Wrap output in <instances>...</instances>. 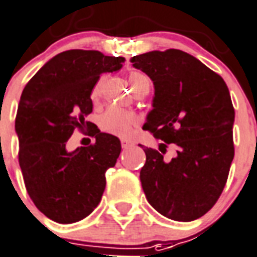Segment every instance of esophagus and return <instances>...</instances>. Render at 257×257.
I'll return each mask as SVG.
<instances>
[{"label":"esophagus","instance_id":"esophagus-1","mask_svg":"<svg viewBox=\"0 0 257 257\" xmlns=\"http://www.w3.org/2000/svg\"><path fill=\"white\" fill-rule=\"evenodd\" d=\"M120 145H122V149H128V147H131V146H133V143L128 141H126V139H122V141H120Z\"/></svg>","mask_w":257,"mask_h":257}]
</instances>
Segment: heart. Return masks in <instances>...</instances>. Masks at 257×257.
<instances>
[{
	"label": "heart",
	"instance_id": "obj_1",
	"mask_svg": "<svg viewBox=\"0 0 257 257\" xmlns=\"http://www.w3.org/2000/svg\"><path fill=\"white\" fill-rule=\"evenodd\" d=\"M130 83L133 86V89L135 90V93H138L139 90L146 85H150V79L146 77L143 73L139 71H134L130 74ZM103 83V78H100L98 83L94 86L91 96L93 99H96L100 94V87ZM139 124L138 115L133 111H127L123 108L118 107H110L99 116V127L100 130L108 134L118 135L122 138H128L137 126Z\"/></svg>",
	"mask_w": 257,
	"mask_h": 257
}]
</instances>
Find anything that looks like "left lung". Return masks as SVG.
<instances>
[{"mask_svg":"<svg viewBox=\"0 0 257 257\" xmlns=\"http://www.w3.org/2000/svg\"><path fill=\"white\" fill-rule=\"evenodd\" d=\"M131 62L155 87L154 108L143 127L163 141L161 151L172 143L177 147L171 161L158 150L143 149L146 198L168 219H199L223 192L235 155V110L228 87L219 74L176 49L135 55Z\"/></svg>","mask_w":257,"mask_h":257,"instance_id":"8db88e82","label":"left lung"}]
</instances>
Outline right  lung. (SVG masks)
Returning a JSON list of instances; mask_svg holds the SVG:
<instances>
[{"label": "right lung", "mask_w": 257, "mask_h": 257, "mask_svg": "<svg viewBox=\"0 0 257 257\" xmlns=\"http://www.w3.org/2000/svg\"><path fill=\"white\" fill-rule=\"evenodd\" d=\"M123 57L96 50H67L41 67L22 91L16 133L18 162L29 196L49 219L70 224L93 212L106 187V171L120 154L116 137L86 120L93 111L91 91L100 74L123 66ZM75 128L96 143L71 153L66 143Z\"/></svg>", "instance_id": "1"}]
</instances>
